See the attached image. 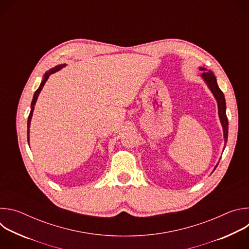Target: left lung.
<instances>
[{"label": "left lung", "instance_id": "obj_1", "mask_svg": "<svg viewBox=\"0 0 249 249\" xmlns=\"http://www.w3.org/2000/svg\"><path fill=\"white\" fill-rule=\"evenodd\" d=\"M200 70L203 71L202 78L207 83L209 89H211V91L213 92V94H214L215 98L218 101L219 116H220V120H221L222 126H223V130H224L225 142L227 143V141H228V133H229V121H228V117H227V114H226V99H225V95H224L223 91L220 89V88H219V86L217 84V80H216V77H215L214 73H213L212 71H206V69H204V68H200ZM218 164L216 165V167L218 166ZM216 167H215V169H216Z\"/></svg>", "mask_w": 249, "mask_h": 249}]
</instances>
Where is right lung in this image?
Here are the masks:
<instances>
[{"mask_svg": "<svg viewBox=\"0 0 249 249\" xmlns=\"http://www.w3.org/2000/svg\"><path fill=\"white\" fill-rule=\"evenodd\" d=\"M63 67H65V65H58V66H56L55 68H52L51 70L47 71V72H46V73H45V75H44V79L42 80V82H41V84H40L39 88L36 89V91L34 92L33 99H32V101H31V109H30V113H29V115H28V120H27V141H28V142H29V127H30V121H31V117H32L33 110H34V105H35V103H36L37 97H38V95H39V93H40L41 89H43V87H44V85H45L46 81L48 80L49 76H50L51 74H54L55 72H57V71L61 70Z\"/></svg>", "mask_w": 249, "mask_h": 249, "instance_id": "obj_1", "label": "right lung"}]
</instances>
